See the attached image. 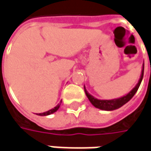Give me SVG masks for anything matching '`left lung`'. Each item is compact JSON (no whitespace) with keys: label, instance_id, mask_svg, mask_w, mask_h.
<instances>
[{"label":"left lung","instance_id":"left-lung-1","mask_svg":"<svg viewBox=\"0 0 151 151\" xmlns=\"http://www.w3.org/2000/svg\"><path fill=\"white\" fill-rule=\"evenodd\" d=\"M144 68H145V64H143V68H142V72H141V75H140V78L137 82V84L135 85V87L130 91L127 95L119 97V98H116V99H111V100H101V99H97V98H95L93 96H91V94L89 93L87 91H86V88L84 86V91L85 94L89 99V101L91 102V104L93 105L95 108L96 109H102V110L105 111H112L115 110L117 109H120V107H122L124 104H126L127 102H129L132 96L135 95V93L137 92V91L138 90L140 84L142 82V79H143V77H144Z\"/></svg>","mask_w":151,"mask_h":151}]
</instances>
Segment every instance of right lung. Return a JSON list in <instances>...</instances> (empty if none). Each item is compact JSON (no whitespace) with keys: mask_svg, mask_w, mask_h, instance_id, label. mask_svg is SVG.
I'll return each instance as SVG.
<instances>
[{"mask_svg":"<svg viewBox=\"0 0 151 151\" xmlns=\"http://www.w3.org/2000/svg\"><path fill=\"white\" fill-rule=\"evenodd\" d=\"M60 106V103H59L57 106H55V107L54 109H50V110L46 111V112H44V113L37 114V115H40V116H47V115H49V114H54L55 112H56V111L59 109Z\"/></svg>","mask_w":151,"mask_h":151,"instance_id":"right-lung-1","label":"right lung"}]
</instances>
